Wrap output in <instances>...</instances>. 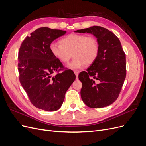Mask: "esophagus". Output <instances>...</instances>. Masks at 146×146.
<instances>
[{
    "instance_id": "34e87169",
    "label": "esophagus",
    "mask_w": 146,
    "mask_h": 146,
    "mask_svg": "<svg viewBox=\"0 0 146 146\" xmlns=\"http://www.w3.org/2000/svg\"><path fill=\"white\" fill-rule=\"evenodd\" d=\"M78 71H77V70H74V74H76V79H78Z\"/></svg>"
}]
</instances>
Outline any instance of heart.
I'll list each match as a JSON object with an SVG mask.
<instances>
[{
	"label": "heart",
	"instance_id": "1",
	"mask_svg": "<svg viewBox=\"0 0 146 146\" xmlns=\"http://www.w3.org/2000/svg\"><path fill=\"white\" fill-rule=\"evenodd\" d=\"M60 44L52 43L50 50L52 55L61 63H68L71 57L72 61L68 67L72 69H78L84 64L94 63L99 54V44L92 36L72 33L63 38Z\"/></svg>",
	"mask_w": 146,
	"mask_h": 146
}]
</instances>
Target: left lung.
Here are the masks:
<instances>
[{
  "label": "left lung",
  "instance_id": "8db88e82",
  "mask_svg": "<svg viewBox=\"0 0 146 146\" xmlns=\"http://www.w3.org/2000/svg\"><path fill=\"white\" fill-rule=\"evenodd\" d=\"M75 32L92 34L99 44L96 60L78 75L82 99L90 108L107 107L117 99L126 77L125 54L121 42L113 32L100 26Z\"/></svg>",
  "mask_w": 146,
  "mask_h": 146
}]
</instances>
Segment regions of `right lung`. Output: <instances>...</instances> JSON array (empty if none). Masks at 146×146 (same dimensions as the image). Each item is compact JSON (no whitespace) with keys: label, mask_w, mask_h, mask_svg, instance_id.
<instances>
[{"label":"right lung","mask_w":146,"mask_h":146,"mask_svg":"<svg viewBox=\"0 0 146 146\" xmlns=\"http://www.w3.org/2000/svg\"><path fill=\"white\" fill-rule=\"evenodd\" d=\"M66 31L41 27L27 36L18 54L19 80L32 104L47 111L60 109L66 92L76 79L71 69L63 70L60 61L52 55L50 44Z\"/></svg>","instance_id":"obj_1"}]
</instances>
